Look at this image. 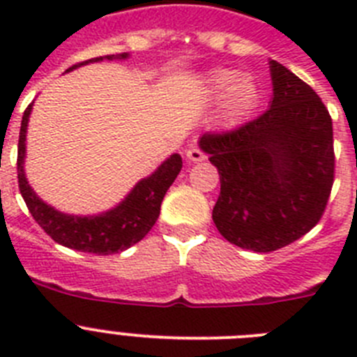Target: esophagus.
Instances as JSON below:
<instances>
[{
	"instance_id": "34e87169",
	"label": "esophagus",
	"mask_w": 357,
	"mask_h": 357,
	"mask_svg": "<svg viewBox=\"0 0 357 357\" xmlns=\"http://www.w3.org/2000/svg\"><path fill=\"white\" fill-rule=\"evenodd\" d=\"M185 157H188V160H191V162H202V160H206V153L197 146L188 148V150H185Z\"/></svg>"
}]
</instances>
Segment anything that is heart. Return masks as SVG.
<instances>
[{
	"label": "heart",
	"instance_id": "obj_1",
	"mask_svg": "<svg viewBox=\"0 0 357 357\" xmlns=\"http://www.w3.org/2000/svg\"><path fill=\"white\" fill-rule=\"evenodd\" d=\"M202 94L206 102L220 103L218 125L222 128H234L245 121L257 102V84L248 75L236 69H213L202 80Z\"/></svg>",
	"mask_w": 357,
	"mask_h": 357
}]
</instances>
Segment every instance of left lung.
I'll list each match as a JSON object with an SVG mask.
<instances>
[{
    "label": "left lung",
    "instance_id": "obj_1",
    "mask_svg": "<svg viewBox=\"0 0 357 357\" xmlns=\"http://www.w3.org/2000/svg\"><path fill=\"white\" fill-rule=\"evenodd\" d=\"M268 66V110L238 130L198 141L222 182L214 225L227 241L252 252L277 250L313 229L334 181L326 105L288 68L275 61Z\"/></svg>",
    "mask_w": 357,
    "mask_h": 357
}]
</instances>
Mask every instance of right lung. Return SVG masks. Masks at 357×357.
<instances>
[{
  "label": "right lung",
  "mask_w": 357,
  "mask_h": 357,
  "mask_svg": "<svg viewBox=\"0 0 357 357\" xmlns=\"http://www.w3.org/2000/svg\"><path fill=\"white\" fill-rule=\"evenodd\" d=\"M130 53H118V55L96 56L87 62L73 66L68 71L102 61H127ZM31 107L24 110L21 132H19L17 148V178L19 189L26 202L31 216L44 229V232L62 247L73 248L78 252H89L98 255H110L127 250L132 245L144 238L150 229L155 225L160 213V204L182 169V157L173 153L168 159L151 172L150 175L141 178L128 195L114 207L98 214H68L46 204L39 195L31 189L30 182L24 173V159H26V132L30 121Z\"/></svg>",
  "instance_id": "1"
}]
</instances>
